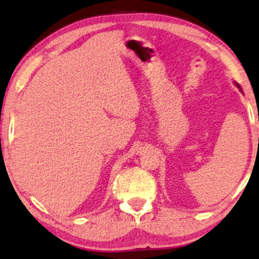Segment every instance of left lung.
I'll return each instance as SVG.
<instances>
[{
	"instance_id": "left-lung-1",
	"label": "left lung",
	"mask_w": 259,
	"mask_h": 259,
	"mask_svg": "<svg viewBox=\"0 0 259 259\" xmlns=\"http://www.w3.org/2000/svg\"><path fill=\"white\" fill-rule=\"evenodd\" d=\"M236 84H237V87H238V88H239V90H240V92H243V91H242V88H240V86H239V84H238V83H236Z\"/></svg>"
}]
</instances>
